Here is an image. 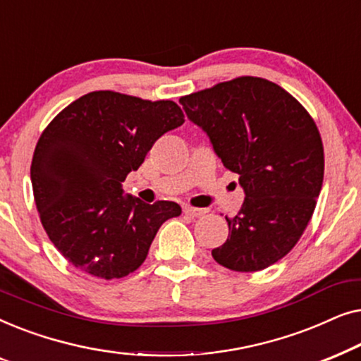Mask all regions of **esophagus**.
Instances as JSON below:
<instances>
[{
	"instance_id": "esophagus-1",
	"label": "esophagus",
	"mask_w": 361,
	"mask_h": 361,
	"mask_svg": "<svg viewBox=\"0 0 361 361\" xmlns=\"http://www.w3.org/2000/svg\"><path fill=\"white\" fill-rule=\"evenodd\" d=\"M207 209H197V207H184V214L192 216V219H199V216H204L207 214Z\"/></svg>"
}]
</instances>
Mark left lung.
<instances>
[{"label":"left lung","instance_id":"1","mask_svg":"<svg viewBox=\"0 0 361 361\" xmlns=\"http://www.w3.org/2000/svg\"><path fill=\"white\" fill-rule=\"evenodd\" d=\"M192 123L210 137L226 169L240 177L245 202L216 263L253 273L294 248L312 219L324 182V146L312 116L276 83L238 77L182 97Z\"/></svg>","mask_w":361,"mask_h":361}]
</instances>
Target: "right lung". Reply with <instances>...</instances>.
Segmentation results:
<instances>
[{
  "label": "right lung",
  "mask_w": 361,
  "mask_h": 361,
  "mask_svg": "<svg viewBox=\"0 0 361 361\" xmlns=\"http://www.w3.org/2000/svg\"><path fill=\"white\" fill-rule=\"evenodd\" d=\"M184 123L171 100L90 92L63 108L39 137L31 182L49 240L77 269L120 279L145 263L159 226L182 209L123 195L152 145Z\"/></svg>",
  "instance_id": "right-lung-1"
}]
</instances>
